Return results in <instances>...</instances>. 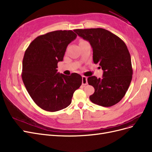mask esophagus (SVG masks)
I'll use <instances>...</instances> for the list:
<instances>
[{
	"label": "esophagus",
	"instance_id": "obj_1",
	"mask_svg": "<svg viewBox=\"0 0 152 152\" xmlns=\"http://www.w3.org/2000/svg\"><path fill=\"white\" fill-rule=\"evenodd\" d=\"M88 84V81H87V77L83 76H82V85H86Z\"/></svg>",
	"mask_w": 152,
	"mask_h": 152
}]
</instances>
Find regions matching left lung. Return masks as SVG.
Instances as JSON below:
<instances>
[{
	"mask_svg": "<svg viewBox=\"0 0 152 152\" xmlns=\"http://www.w3.org/2000/svg\"><path fill=\"white\" fill-rule=\"evenodd\" d=\"M75 32L88 41L93 48V60L104 71L102 77L93 76L88 83L94 87L90 100L103 107H111L125 95L132 80L131 56L125 43L103 28L77 29Z\"/></svg>",
	"mask_w": 152,
	"mask_h": 152,
	"instance_id": "8db88e82",
	"label": "left lung"
}]
</instances>
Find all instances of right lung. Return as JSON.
Masks as SVG:
<instances>
[{"label":"right lung","mask_w":152,"mask_h":152,"mask_svg":"<svg viewBox=\"0 0 152 152\" xmlns=\"http://www.w3.org/2000/svg\"><path fill=\"white\" fill-rule=\"evenodd\" d=\"M76 37L71 30L47 33L37 37L24 53L23 81L33 100L43 110L56 112L66 108L82 84L80 75L66 76L57 69L67 45Z\"/></svg>","instance_id":"right-lung-1"}]
</instances>
